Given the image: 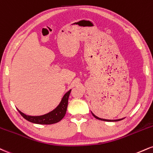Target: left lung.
I'll list each match as a JSON object with an SVG mask.
<instances>
[{"label": "left lung", "instance_id": "1", "mask_svg": "<svg viewBox=\"0 0 153 153\" xmlns=\"http://www.w3.org/2000/svg\"><path fill=\"white\" fill-rule=\"evenodd\" d=\"M92 114H93V115L95 117V118H97V119H98V120H100L108 121V122H114V121H115H115H120V120H122L123 119V118H122V119H118V120H106V119H102V118H100V117H97L96 115H95L94 114H93V113H92Z\"/></svg>", "mask_w": 153, "mask_h": 153}]
</instances>
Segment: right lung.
<instances>
[{"mask_svg": "<svg viewBox=\"0 0 153 153\" xmlns=\"http://www.w3.org/2000/svg\"><path fill=\"white\" fill-rule=\"evenodd\" d=\"M71 90L64 95L62 97L60 104L58 107L50 113L45 114L43 115H40V116H30V115H27L19 111V113L25 120H27L29 122L36 124H41V125H51L54 124V123H58L63 118L66 113V110L68 108V97L71 93Z\"/></svg>", "mask_w": 153, "mask_h": 153, "instance_id": "obj_1", "label": "right lung"}]
</instances>
